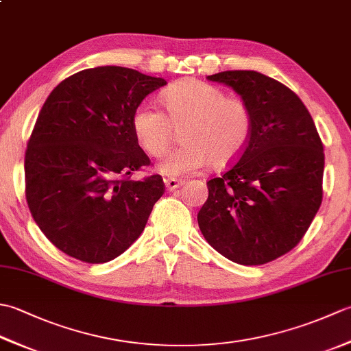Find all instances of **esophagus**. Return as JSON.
Wrapping results in <instances>:
<instances>
[{
  "label": "esophagus",
  "mask_w": 351,
  "mask_h": 351,
  "mask_svg": "<svg viewBox=\"0 0 351 351\" xmlns=\"http://www.w3.org/2000/svg\"><path fill=\"white\" fill-rule=\"evenodd\" d=\"M164 182H166V187L169 191H175L176 189H180L184 184L182 180H175V178H169V180H166Z\"/></svg>",
  "instance_id": "34e87169"
}]
</instances>
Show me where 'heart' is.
I'll list each match as a JSON object with an SVG mask.
<instances>
[{"mask_svg": "<svg viewBox=\"0 0 351 351\" xmlns=\"http://www.w3.org/2000/svg\"><path fill=\"white\" fill-rule=\"evenodd\" d=\"M167 113L143 102L132 114V131L138 145L152 156H162L181 131L184 145L160 162L166 176L196 173L213 161L228 166L247 147L253 119L240 99L228 98L223 88L197 80H185L162 93Z\"/></svg>", "mask_w": 351, "mask_h": 351, "instance_id": "heart-1", "label": "heart"}]
</instances>
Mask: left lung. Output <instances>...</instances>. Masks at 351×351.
<instances>
[{
	"label": "left lung",
	"instance_id": "8db88e82",
	"mask_svg": "<svg viewBox=\"0 0 351 351\" xmlns=\"http://www.w3.org/2000/svg\"><path fill=\"white\" fill-rule=\"evenodd\" d=\"M208 80L241 96L253 126L238 161L206 182L199 228L237 264L270 263L299 244L322 205V138L299 96L279 81L255 71H225Z\"/></svg>",
	"mask_w": 351,
	"mask_h": 351
}]
</instances>
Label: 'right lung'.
I'll list each match as a JSON object with an SVG mask.
<instances>
[{"instance_id": "right-lung-1", "label": "right lung", "mask_w": 351, "mask_h": 351, "mask_svg": "<svg viewBox=\"0 0 351 351\" xmlns=\"http://www.w3.org/2000/svg\"><path fill=\"white\" fill-rule=\"evenodd\" d=\"M166 80L99 66L63 80L45 101L25 152V196L37 226L66 255L88 264L117 258L143 232L164 193L132 114Z\"/></svg>"}]
</instances>
